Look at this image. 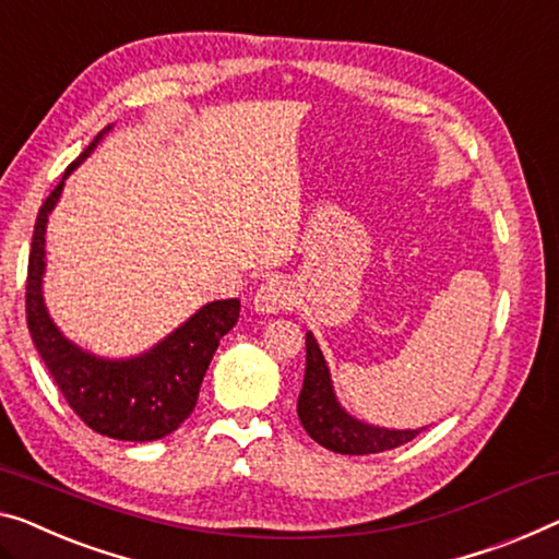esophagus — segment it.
<instances>
[{
	"label": "esophagus",
	"instance_id": "obj_1",
	"mask_svg": "<svg viewBox=\"0 0 559 559\" xmlns=\"http://www.w3.org/2000/svg\"><path fill=\"white\" fill-rule=\"evenodd\" d=\"M290 298H294V296H290L288 283L281 281V278H271L255 290L253 308L263 316H273V313L286 311V308L290 306Z\"/></svg>",
	"mask_w": 559,
	"mask_h": 559
}]
</instances>
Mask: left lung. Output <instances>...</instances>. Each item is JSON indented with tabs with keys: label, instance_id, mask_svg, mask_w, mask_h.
<instances>
[{
	"label": "left lung",
	"instance_id": "left-lung-1",
	"mask_svg": "<svg viewBox=\"0 0 559 559\" xmlns=\"http://www.w3.org/2000/svg\"><path fill=\"white\" fill-rule=\"evenodd\" d=\"M298 419L313 441L336 454H379L412 441L421 429H389L356 419L341 406L331 381V369L319 341L306 331V373L296 404Z\"/></svg>",
	"mask_w": 559,
	"mask_h": 559
}]
</instances>
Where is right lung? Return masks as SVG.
I'll use <instances>...</instances> for the list:
<instances>
[{
  "label": "right lung",
  "mask_w": 559,
  "mask_h": 559,
  "mask_svg": "<svg viewBox=\"0 0 559 559\" xmlns=\"http://www.w3.org/2000/svg\"><path fill=\"white\" fill-rule=\"evenodd\" d=\"M112 128L107 124L85 147L39 207L27 271V323L55 384L90 429L120 441H155L173 435L195 409L215 348L238 323L240 301L228 298L200 306L147 352L122 359L87 352L57 326L45 304L47 223L60 203L64 180L95 153Z\"/></svg>",
  "instance_id": "add662e5"
}]
</instances>
